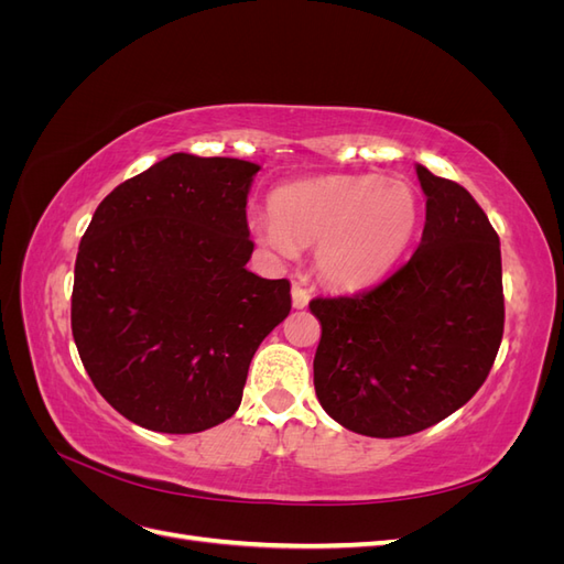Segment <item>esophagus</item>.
I'll return each mask as SVG.
<instances>
[{"label": "esophagus", "instance_id": "esophagus-1", "mask_svg": "<svg viewBox=\"0 0 564 564\" xmlns=\"http://www.w3.org/2000/svg\"><path fill=\"white\" fill-rule=\"evenodd\" d=\"M308 301H311V292H308V289H305L303 284H294V286H292V303H294V308H305V305H308Z\"/></svg>", "mask_w": 564, "mask_h": 564}]
</instances>
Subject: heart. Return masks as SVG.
I'll list each match as a JSON object with an SVG mask.
<instances>
[{
  "mask_svg": "<svg viewBox=\"0 0 564 564\" xmlns=\"http://www.w3.org/2000/svg\"><path fill=\"white\" fill-rule=\"evenodd\" d=\"M421 220L414 187L383 176H324L278 187L270 216L249 228L263 249L292 259L296 247H315L319 278L338 289H365L388 275Z\"/></svg>",
  "mask_w": 564,
  "mask_h": 564,
  "instance_id": "b5f03b06",
  "label": "heart"
}]
</instances>
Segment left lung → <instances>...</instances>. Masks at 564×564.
<instances>
[{
    "mask_svg": "<svg viewBox=\"0 0 564 564\" xmlns=\"http://www.w3.org/2000/svg\"><path fill=\"white\" fill-rule=\"evenodd\" d=\"M421 245L379 286L313 299L322 324L315 392L324 412L369 437L431 429L464 406L503 336L501 245L464 185L416 164Z\"/></svg>",
    "mask_w": 564,
    "mask_h": 564,
    "instance_id": "8db88e82",
    "label": "left lung"
}]
</instances>
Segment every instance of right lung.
I'll use <instances>...</instances> for the list:
<instances>
[{"instance_id":"obj_1","label":"right lung","mask_w":564,"mask_h":564,"mask_svg":"<svg viewBox=\"0 0 564 564\" xmlns=\"http://www.w3.org/2000/svg\"><path fill=\"white\" fill-rule=\"evenodd\" d=\"M259 164L174 152L98 204L75 261L73 336L96 390L158 433L230 419L289 280L247 270Z\"/></svg>"}]
</instances>
